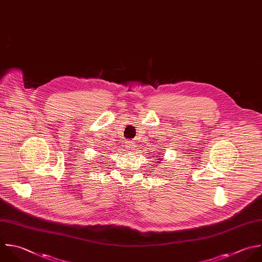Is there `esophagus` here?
Masks as SVG:
<instances>
[{
  "instance_id": "obj_1",
  "label": "esophagus",
  "mask_w": 262,
  "mask_h": 262,
  "mask_svg": "<svg viewBox=\"0 0 262 262\" xmlns=\"http://www.w3.org/2000/svg\"><path fill=\"white\" fill-rule=\"evenodd\" d=\"M134 143H135V142H134V141H132V140L127 141V142H126V146H127V148H128V149H130V150L134 149V148H135V147H134V146H135V145H134Z\"/></svg>"
}]
</instances>
